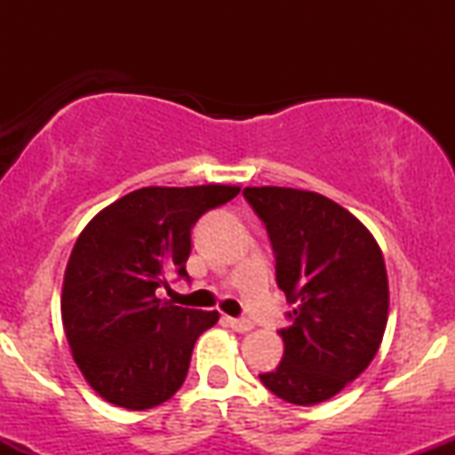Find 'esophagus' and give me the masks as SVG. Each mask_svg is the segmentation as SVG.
I'll list each match as a JSON object with an SVG mask.
<instances>
[{
  "mask_svg": "<svg viewBox=\"0 0 455 455\" xmlns=\"http://www.w3.org/2000/svg\"><path fill=\"white\" fill-rule=\"evenodd\" d=\"M227 323H228V327L235 329V331H239V333L250 331V329L254 327L252 321H248V318H231V316H227Z\"/></svg>",
  "mask_w": 455,
  "mask_h": 455,
  "instance_id": "34e87169",
  "label": "esophagus"
}]
</instances>
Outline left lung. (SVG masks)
Wrapping results in <instances>:
<instances>
[{
	"label": "left lung",
	"mask_w": 455,
	"mask_h": 455,
	"mask_svg": "<svg viewBox=\"0 0 455 455\" xmlns=\"http://www.w3.org/2000/svg\"><path fill=\"white\" fill-rule=\"evenodd\" d=\"M265 222L275 280L289 304L284 355L259 374L271 394L310 406L333 398L368 368L387 325L389 284L377 239L351 212L318 192L243 188Z\"/></svg>",
	"instance_id": "left-lung-1"
}]
</instances>
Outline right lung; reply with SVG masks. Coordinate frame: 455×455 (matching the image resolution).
<instances>
[{
  "instance_id": "add662e5",
  "label": "right lung",
  "mask_w": 455,
  "mask_h": 455,
  "mask_svg": "<svg viewBox=\"0 0 455 455\" xmlns=\"http://www.w3.org/2000/svg\"><path fill=\"white\" fill-rule=\"evenodd\" d=\"M237 186H149L117 198L78 235L64 274L61 321L72 357L100 398L128 411L162 404L184 385L192 348L216 310L160 299L188 280L192 227Z\"/></svg>"
}]
</instances>
